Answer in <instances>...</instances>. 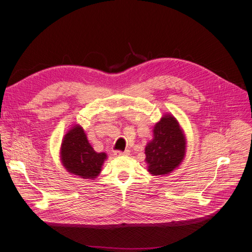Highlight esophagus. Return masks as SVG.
Masks as SVG:
<instances>
[{"instance_id": "esophagus-1", "label": "esophagus", "mask_w": 252, "mask_h": 252, "mask_svg": "<svg viewBox=\"0 0 252 252\" xmlns=\"http://www.w3.org/2000/svg\"><path fill=\"white\" fill-rule=\"evenodd\" d=\"M113 155L116 157H121V156H129L130 155V151L125 150V151H114Z\"/></svg>"}]
</instances>
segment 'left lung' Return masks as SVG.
Listing matches in <instances>:
<instances>
[{"mask_svg":"<svg viewBox=\"0 0 252 252\" xmlns=\"http://www.w3.org/2000/svg\"><path fill=\"white\" fill-rule=\"evenodd\" d=\"M154 138L145 147L147 170L152 175L171 173L184 161L186 138L172 114L166 113L154 126Z\"/></svg>","mask_w":252,"mask_h":252,"instance_id":"obj_1","label":"left lung"}]
</instances>
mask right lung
I'll list each match as a JSON object with an SVG mask.
<instances>
[{
	"label": "right lung",
	"mask_w": 252,
	"mask_h": 252,
	"mask_svg": "<svg viewBox=\"0 0 252 252\" xmlns=\"http://www.w3.org/2000/svg\"><path fill=\"white\" fill-rule=\"evenodd\" d=\"M60 158L64 168L69 173L82 179L94 180L101 173L107 155L96 152L90 145L84 129L79 124H74L62 140Z\"/></svg>",
	"instance_id": "right-lung-1"
}]
</instances>
